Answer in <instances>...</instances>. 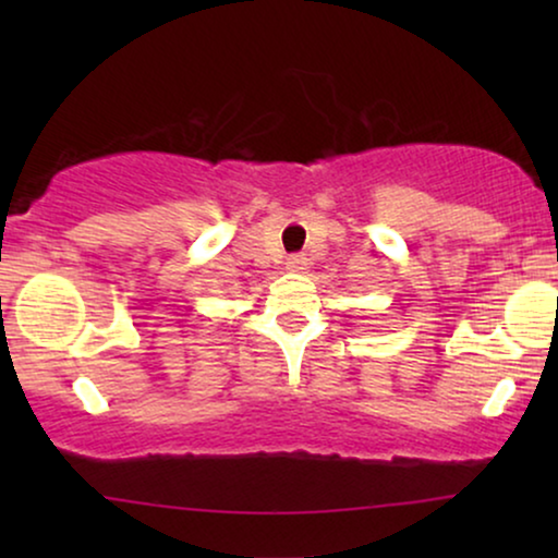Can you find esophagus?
<instances>
[{"label": "esophagus", "instance_id": "1", "mask_svg": "<svg viewBox=\"0 0 558 558\" xmlns=\"http://www.w3.org/2000/svg\"><path fill=\"white\" fill-rule=\"evenodd\" d=\"M287 266H289V269L300 271V269H304V266H307V256H304V254L289 256V258H287Z\"/></svg>", "mask_w": 558, "mask_h": 558}]
</instances>
